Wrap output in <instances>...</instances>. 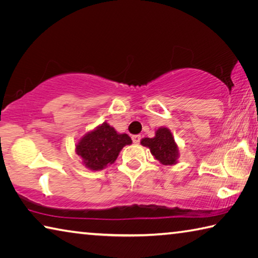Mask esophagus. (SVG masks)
Listing matches in <instances>:
<instances>
[{"label":"esophagus","mask_w":258,"mask_h":258,"mask_svg":"<svg viewBox=\"0 0 258 258\" xmlns=\"http://www.w3.org/2000/svg\"><path fill=\"white\" fill-rule=\"evenodd\" d=\"M132 140H133V142L135 143V145H138V143H140V141H141V135H133Z\"/></svg>","instance_id":"esophagus-1"}]
</instances>
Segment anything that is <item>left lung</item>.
Listing matches in <instances>:
<instances>
[{"label": "left lung", "instance_id": "obj_1", "mask_svg": "<svg viewBox=\"0 0 258 258\" xmlns=\"http://www.w3.org/2000/svg\"><path fill=\"white\" fill-rule=\"evenodd\" d=\"M141 145L148 147L152 156L163 165L176 164L178 150L171 131L166 127L157 130L155 138L142 139Z\"/></svg>", "mask_w": 258, "mask_h": 258}]
</instances>
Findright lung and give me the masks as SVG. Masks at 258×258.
I'll return each mask as SVG.
<instances>
[{
	"instance_id": "1",
	"label": "right lung",
	"mask_w": 258,
	"mask_h": 258,
	"mask_svg": "<svg viewBox=\"0 0 258 258\" xmlns=\"http://www.w3.org/2000/svg\"><path fill=\"white\" fill-rule=\"evenodd\" d=\"M131 143L132 140L127 134H118L110 125L103 123L80 140L76 152L87 168L100 171L113 164L119 151Z\"/></svg>"
}]
</instances>
